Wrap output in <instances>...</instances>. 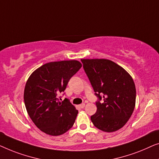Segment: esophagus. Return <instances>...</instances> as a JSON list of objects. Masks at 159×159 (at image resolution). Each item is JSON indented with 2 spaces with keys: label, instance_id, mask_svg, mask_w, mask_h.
Masks as SVG:
<instances>
[{
  "label": "esophagus",
  "instance_id": "1",
  "mask_svg": "<svg viewBox=\"0 0 159 159\" xmlns=\"http://www.w3.org/2000/svg\"><path fill=\"white\" fill-rule=\"evenodd\" d=\"M79 107H80V108H81V109L84 108V107H85V104H84V103H83V104H80V105H79Z\"/></svg>",
  "mask_w": 159,
  "mask_h": 159
}]
</instances>
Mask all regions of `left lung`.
I'll return each mask as SVG.
<instances>
[{
  "label": "left lung",
  "instance_id": "obj_1",
  "mask_svg": "<svg viewBox=\"0 0 159 159\" xmlns=\"http://www.w3.org/2000/svg\"><path fill=\"white\" fill-rule=\"evenodd\" d=\"M81 62L99 98L91 122L104 132L118 130L127 123L135 109L136 89L133 78L122 67L109 60L81 59ZM102 98L104 102L101 103Z\"/></svg>",
  "mask_w": 159,
  "mask_h": 159
}]
</instances>
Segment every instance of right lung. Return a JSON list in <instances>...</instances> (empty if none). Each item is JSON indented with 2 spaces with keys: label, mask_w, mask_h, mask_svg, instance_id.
Returning a JSON list of instances; mask_svg holds the SVG:
<instances>
[{
  "label": "right lung",
  "mask_w": 159,
  "mask_h": 159,
  "mask_svg": "<svg viewBox=\"0 0 159 159\" xmlns=\"http://www.w3.org/2000/svg\"><path fill=\"white\" fill-rule=\"evenodd\" d=\"M81 66L73 60L50 62L38 68L28 79L24 104L33 122L43 133L60 135L73 127L79 111L68 99L59 102L57 94L65 91Z\"/></svg>",
  "instance_id": "1"
}]
</instances>
